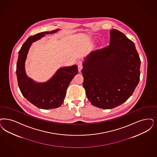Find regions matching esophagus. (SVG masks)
Returning <instances> with one entry per match:
<instances>
[{
  "instance_id": "obj_1",
  "label": "esophagus",
  "mask_w": 157,
  "mask_h": 157,
  "mask_svg": "<svg viewBox=\"0 0 157 157\" xmlns=\"http://www.w3.org/2000/svg\"><path fill=\"white\" fill-rule=\"evenodd\" d=\"M83 64H82V62L81 61H78V71H79V72H81L82 70V68H83Z\"/></svg>"
}]
</instances>
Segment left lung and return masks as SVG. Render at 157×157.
I'll list each match as a JSON object with an SVG mask.
<instances>
[{
  "label": "left lung",
  "instance_id": "1",
  "mask_svg": "<svg viewBox=\"0 0 157 157\" xmlns=\"http://www.w3.org/2000/svg\"><path fill=\"white\" fill-rule=\"evenodd\" d=\"M109 33V44L87 55L81 71L87 98L103 109H112L126 101L140 75V59L134 43L117 29Z\"/></svg>",
  "mask_w": 157,
  "mask_h": 157
}]
</instances>
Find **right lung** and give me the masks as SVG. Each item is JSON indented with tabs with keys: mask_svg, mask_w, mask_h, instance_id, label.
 <instances>
[{
	"mask_svg": "<svg viewBox=\"0 0 157 157\" xmlns=\"http://www.w3.org/2000/svg\"><path fill=\"white\" fill-rule=\"evenodd\" d=\"M59 29L39 33L29 37L18 52L16 74L18 87L22 96L35 106L41 109L58 108L65 98L67 87L74 77L78 74V66L60 68L48 81L38 83L29 78L25 70V63L32 43L45 35L53 33Z\"/></svg>",
	"mask_w": 157,
	"mask_h": 157,
	"instance_id": "right-lung-1",
	"label": "right lung"
}]
</instances>
